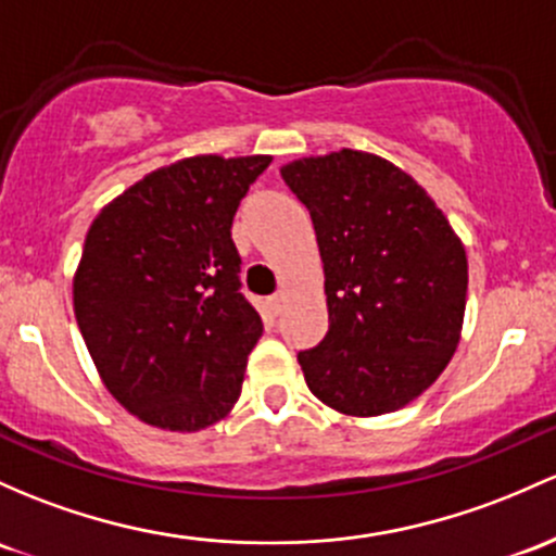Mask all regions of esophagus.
Instances as JSON below:
<instances>
[{
	"instance_id": "esophagus-1",
	"label": "esophagus",
	"mask_w": 556,
	"mask_h": 556,
	"mask_svg": "<svg viewBox=\"0 0 556 556\" xmlns=\"http://www.w3.org/2000/svg\"><path fill=\"white\" fill-rule=\"evenodd\" d=\"M282 303H285L282 295H271V298H268V308H271L274 316L282 314Z\"/></svg>"
}]
</instances>
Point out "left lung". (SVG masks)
Wrapping results in <instances>:
<instances>
[{"label": "left lung", "instance_id": "1", "mask_svg": "<svg viewBox=\"0 0 556 556\" xmlns=\"http://www.w3.org/2000/svg\"><path fill=\"white\" fill-rule=\"evenodd\" d=\"M325 264L329 329L298 353L321 404L377 417L446 369L467 303V255L441 208L382 157L340 150L282 170Z\"/></svg>", "mask_w": 556, "mask_h": 556}]
</instances>
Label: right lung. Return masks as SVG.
<instances>
[{"label":"right lung","instance_id":"add662e5","mask_svg":"<svg viewBox=\"0 0 556 556\" xmlns=\"http://www.w3.org/2000/svg\"><path fill=\"white\" fill-rule=\"evenodd\" d=\"M271 157L198 155L152 170L89 227L73 308L110 393L194 432L237 404L264 325L240 288L231 222Z\"/></svg>","mask_w":556,"mask_h":556}]
</instances>
